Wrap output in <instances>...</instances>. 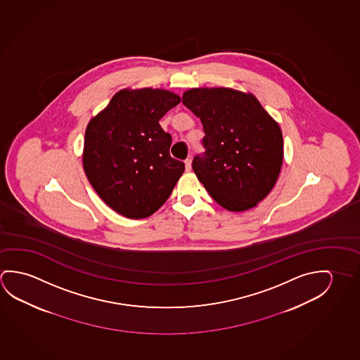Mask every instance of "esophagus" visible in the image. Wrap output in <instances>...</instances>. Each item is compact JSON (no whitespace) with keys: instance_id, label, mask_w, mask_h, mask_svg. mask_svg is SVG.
I'll return each instance as SVG.
<instances>
[{"instance_id":"1","label":"esophagus","mask_w":360,"mask_h":360,"mask_svg":"<svg viewBox=\"0 0 360 360\" xmlns=\"http://www.w3.org/2000/svg\"><path fill=\"white\" fill-rule=\"evenodd\" d=\"M185 169H186V172L191 170V159H186L185 160Z\"/></svg>"}]
</instances>
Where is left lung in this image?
<instances>
[{
	"label": "left lung",
	"instance_id": "8db88e82",
	"mask_svg": "<svg viewBox=\"0 0 360 360\" xmlns=\"http://www.w3.org/2000/svg\"><path fill=\"white\" fill-rule=\"evenodd\" d=\"M183 103L200 117L205 132V153L193 160L200 183L229 212L254 207L279 176V125L257 97L231 89H191Z\"/></svg>",
	"mask_w": 360,
	"mask_h": 360
}]
</instances>
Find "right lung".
<instances>
[{"label": "right lung", "mask_w": 360, "mask_h": 360, "mask_svg": "<svg viewBox=\"0 0 360 360\" xmlns=\"http://www.w3.org/2000/svg\"><path fill=\"white\" fill-rule=\"evenodd\" d=\"M179 103L166 90H122L86 127V176L120 215H153L183 175L185 164L170 156L172 135L159 124Z\"/></svg>", "instance_id": "obj_1"}]
</instances>
